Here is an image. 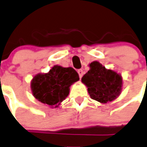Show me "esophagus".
Listing matches in <instances>:
<instances>
[{
	"mask_svg": "<svg viewBox=\"0 0 147 147\" xmlns=\"http://www.w3.org/2000/svg\"><path fill=\"white\" fill-rule=\"evenodd\" d=\"M78 76H79L80 78H82V76H83V74H84V72H83V70L78 69Z\"/></svg>",
	"mask_w": 147,
	"mask_h": 147,
	"instance_id": "obj_1",
	"label": "esophagus"
}]
</instances>
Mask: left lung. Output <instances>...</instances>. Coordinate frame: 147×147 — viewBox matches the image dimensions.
Segmentation results:
<instances>
[{
    "instance_id": "obj_1",
    "label": "left lung",
    "mask_w": 147,
    "mask_h": 147,
    "mask_svg": "<svg viewBox=\"0 0 147 147\" xmlns=\"http://www.w3.org/2000/svg\"><path fill=\"white\" fill-rule=\"evenodd\" d=\"M90 70L82 78L93 100L101 103L114 100L120 95L122 78L120 74L107 69L99 62L90 64Z\"/></svg>"
}]
</instances>
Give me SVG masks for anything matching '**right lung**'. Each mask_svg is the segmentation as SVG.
I'll return each instance as SVG.
<instances>
[{"instance_id": "1", "label": "right lung", "mask_w": 147, "mask_h": 147, "mask_svg": "<svg viewBox=\"0 0 147 147\" xmlns=\"http://www.w3.org/2000/svg\"><path fill=\"white\" fill-rule=\"evenodd\" d=\"M78 80V74L73 68L54 65L47 73L38 74L33 78L31 90L40 102L57 108L68 96L70 86Z\"/></svg>"}]
</instances>
